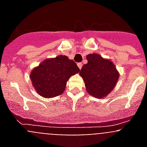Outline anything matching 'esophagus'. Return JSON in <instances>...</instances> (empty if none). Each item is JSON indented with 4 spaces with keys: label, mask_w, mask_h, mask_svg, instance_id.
<instances>
[{
    "label": "esophagus",
    "mask_w": 147,
    "mask_h": 147,
    "mask_svg": "<svg viewBox=\"0 0 147 147\" xmlns=\"http://www.w3.org/2000/svg\"><path fill=\"white\" fill-rule=\"evenodd\" d=\"M77 65H78V67H79V68H80V69H81L82 67V62H79V63L77 64Z\"/></svg>",
    "instance_id": "esophagus-1"
}]
</instances>
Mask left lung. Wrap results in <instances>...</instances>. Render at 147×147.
Returning <instances> with one entry per match:
<instances>
[{"mask_svg":"<svg viewBox=\"0 0 147 147\" xmlns=\"http://www.w3.org/2000/svg\"><path fill=\"white\" fill-rule=\"evenodd\" d=\"M87 59L88 63L80 71L87 91L96 98H105L116 85L119 72L111 61L104 59L98 54H88Z\"/></svg>","mask_w":147,"mask_h":147,"instance_id":"obj_1","label":"left lung"}]
</instances>
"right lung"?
<instances>
[{"mask_svg": "<svg viewBox=\"0 0 147 147\" xmlns=\"http://www.w3.org/2000/svg\"><path fill=\"white\" fill-rule=\"evenodd\" d=\"M79 72L76 62L66 56L59 55L41 62L32 70L30 78L38 94L53 98L62 94L69 78Z\"/></svg>", "mask_w": 147, "mask_h": 147, "instance_id": "1", "label": "right lung"}]
</instances>
